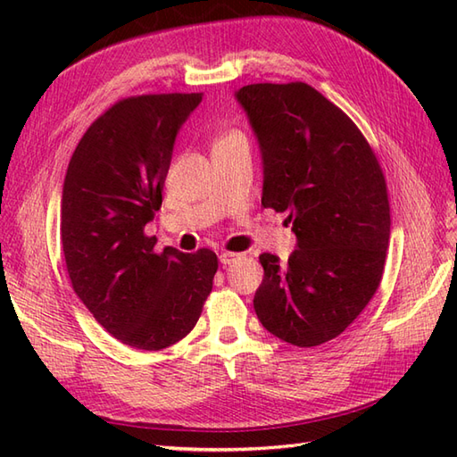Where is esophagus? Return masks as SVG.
I'll list each match as a JSON object with an SVG mask.
<instances>
[{
    "label": "esophagus",
    "instance_id": "esophagus-1",
    "mask_svg": "<svg viewBox=\"0 0 457 457\" xmlns=\"http://www.w3.org/2000/svg\"><path fill=\"white\" fill-rule=\"evenodd\" d=\"M237 259H241V253H234V251H221L220 253L221 265H231V263H236Z\"/></svg>",
    "mask_w": 457,
    "mask_h": 457
}]
</instances>
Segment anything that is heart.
Here are the masks:
<instances>
[{
    "mask_svg": "<svg viewBox=\"0 0 457 457\" xmlns=\"http://www.w3.org/2000/svg\"><path fill=\"white\" fill-rule=\"evenodd\" d=\"M234 135H239V133H226V135H221V137L220 139H228V137H234ZM218 139V141H220Z\"/></svg>",
    "mask_w": 457,
    "mask_h": 457,
    "instance_id": "heart-1",
    "label": "heart"
}]
</instances>
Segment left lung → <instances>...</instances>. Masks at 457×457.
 Masks as SVG:
<instances>
[{
  "label": "left lung",
  "instance_id": "8db88e82",
  "mask_svg": "<svg viewBox=\"0 0 457 457\" xmlns=\"http://www.w3.org/2000/svg\"><path fill=\"white\" fill-rule=\"evenodd\" d=\"M236 96L263 154L261 204L287 212L298 239L287 263L259 255L257 318L287 344H326L381 285L391 236L383 169L347 113L306 82L249 84Z\"/></svg>",
  "mask_w": 457,
  "mask_h": 457
}]
</instances>
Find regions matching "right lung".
<instances>
[{
  "mask_svg": "<svg viewBox=\"0 0 457 457\" xmlns=\"http://www.w3.org/2000/svg\"><path fill=\"white\" fill-rule=\"evenodd\" d=\"M202 94L115 102L76 145L62 187L61 239L74 293L120 342L145 352L196 326L218 257L154 251L145 226L161 210L174 137Z\"/></svg>",
  "mask_w": 457,
  "mask_h": 457,
  "instance_id": "obj_1",
  "label": "right lung"
}]
</instances>
